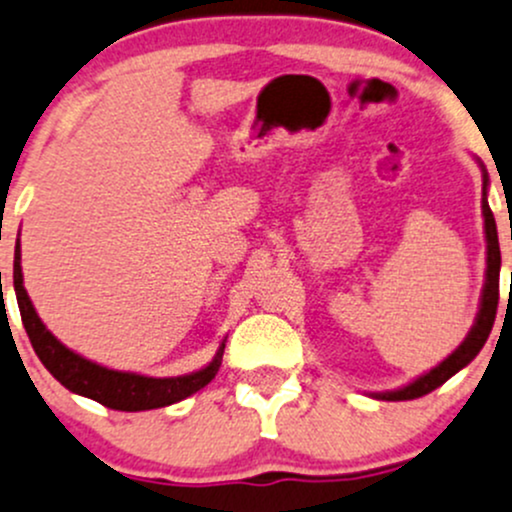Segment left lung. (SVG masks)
<instances>
[{"mask_svg": "<svg viewBox=\"0 0 512 512\" xmlns=\"http://www.w3.org/2000/svg\"><path fill=\"white\" fill-rule=\"evenodd\" d=\"M483 171V228H486V284H483L481 294V306H478L476 321H473L469 336L464 338L459 348L444 358L437 368H432L429 373L419 375L417 380H412L410 385L400 387V390L390 392H373L375 400H387V402H402V400H417V397L427 395V392L437 390L439 385H444L451 375L459 373L461 368L471 363L476 358L478 351L483 348V343L488 341V333H491L493 321H496L498 311V282H500V245H498V230H496V218H493L491 206H488V171L481 164Z\"/></svg>", "mask_w": 512, "mask_h": 512, "instance_id": "obj_1", "label": "left lung"}]
</instances>
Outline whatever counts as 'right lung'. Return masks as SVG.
<instances>
[{
	"instance_id": "add662e5",
	"label": "right lung",
	"mask_w": 512,
	"mask_h": 512,
	"mask_svg": "<svg viewBox=\"0 0 512 512\" xmlns=\"http://www.w3.org/2000/svg\"><path fill=\"white\" fill-rule=\"evenodd\" d=\"M14 292L19 301L21 321H24L29 341L34 346L36 355L48 373L58 380L63 387L75 392V395L90 397V400L100 402V405L110 407V410L120 412H142V410H157V407L174 405V402L186 400L193 392L206 387L215 378L223 360L225 343H220L218 353L213 355L211 363L206 368L196 370V373L179 375V378H147V375L137 373H122V370L105 368V365L93 363V360L83 358V355L73 353L71 348L63 346L36 314L34 304H31L29 294L24 289V274H21V245L16 242L14 250Z\"/></svg>"
}]
</instances>
